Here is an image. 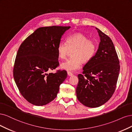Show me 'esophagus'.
Masks as SVG:
<instances>
[{
  "label": "esophagus",
  "mask_w": 132,
  "mask_h": 132,
  "mask_svg": "<svg viewBox=\"0 0 132 132\" xmlns=\"http://www.w3.org/2000/svg\"><path fill=\"white\" fill-rule=\"evenodd\" d=\"M67 75H68V76H73V74H72L71 72H67Z\"/></svg>",
  "instance_id": "34e87169"
}]
</instances>
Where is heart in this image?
<instances>
[{
	"mask_svg": "<svg viewBox=\"0 0 132 132\" xmlns=\"http://www.w3.org/2000/svg\"><path fill=\"white\" fill-rule=\"evenodd\" d=\"M97 46L96 42L82 33H75L68 36L66 43L60 42L56 50L59 59L66 57L70 50H72V57L62 62L61 69L69 71H75L79 69L82 62L87 63L94 56Z\"/></svg>",
	"mask_w": 132,
	"mask_h": 132,
	"instance_id": "1",
	"label": "heart"
}]
</instances>
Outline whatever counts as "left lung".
<instances>
[{
  "label": "left lung",
  "instance_id": "obj_1",
  "mask_svg": "<svg viewBox=\"0 0 132 132\" xmlns=\"http://www.w3.org/2000/svg\"><path fill=\"white\" fill-rule=\"evenodd\" d=\"M100 37L98 49L94 56L79 74L76 88L78 100L89 108H97L106 103L115 90L120 62L113 42L108 36L95 28Z\"/></svg>",
  "mask_w": 132,
  "mask_h": 132
}]
</instances>
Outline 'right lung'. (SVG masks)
<instances>
[{
  "label": "right lung",
  "instance_id": "1",
  "mask_svg": "<svg viewBox=\"0 0 132 132\" xmlns=\"http://www.w3.org/2000/svg\"><path fill=\"white\" fill-rule=\"evenodd\" d=\"M70 26L37 29L21 44L13 69L20 93L29 103L43 106L56 97L60 85L67 77L65 70L49 73L59 66L56 48Z\"/></svg>",
  "mask_w": 132,
  "mask_h": 132
}]
</instances>
